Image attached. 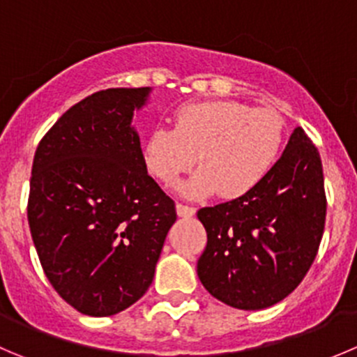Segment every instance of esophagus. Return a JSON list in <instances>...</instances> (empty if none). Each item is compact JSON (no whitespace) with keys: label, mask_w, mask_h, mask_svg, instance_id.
Here are the masks:
<instances>
[{"label":"esophagus","mask_w":357,"mask_h":357,"mask_svg":"<svg viewBox=\"0 0 357 357\" xmlns=\"http://www.w3.org/2000/svg\"><path fill=\"white\" fill-rule=\"evenodd\" d=\"M195 207L192 206H185V204H176V213H178V216L181 218H192L193 214H195Z\"/></svg>","instance_id":"obj_1"}]
</instances>
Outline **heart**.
I'll return each instance as SVG.
<instances>
[{
  "instance_id": "heart-1",
  "label": "heart",
  "mask_w": 357,
  "mask_h": 357,
  "mask_svg": "<svg viewBox=\"0 0 357 357\" xmlns=\"http://www.w3.org/2000/svg\"><path fill=\"white\" fill-rule=\"evenodd\" d=\"M284 144V119L275 109L249 108L235 101L185 105L174 129L158 126L144 143L148 169L165 186L199 160L200 169L181 192L190 197L218 192L241 199L271 174Z\"/></svg>"
}]
</instances>
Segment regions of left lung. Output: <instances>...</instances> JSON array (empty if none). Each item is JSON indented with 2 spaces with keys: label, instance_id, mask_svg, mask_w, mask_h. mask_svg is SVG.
Wrapping results in <instances>:
<instances>
[{
  "label": "left lung",
  "instance_id": "8db88e82",
  "mask_svg": "<svg viewBox=\"0 0 357 357\" xmlns=\"http://www.w3.org/2000/svg\"><path fill=\"white\" fill-rule=\"evenodd\" d=\"M207 245L204 288L227 305L259 310L284 300L309 272L326 221L323 164L302 127L265 181L241 199L197 213Z\"/></svg>",
  "mask_w": 357,
  "mask_h": 357
}]
</instances>
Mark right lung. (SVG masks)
<instances>
[{
    "instance_id": "add662e5",
    "label": "right lung",
    "mask_w": 357,
    "mask_h": 357,
    "mask_svg": "<svg viewBox=\"0 0 357 357\" xmlns=\"http://www.w3.org/2000/svg\"><path fill=\"white\" fill-rule=\"evenodd\" d=\"M150 86L108 89L69 108L40 141L27 221L55 291L86 316L119 314L150 288L176 206L148 174L130 126Z\"/></svg>"
}]
</instances>
